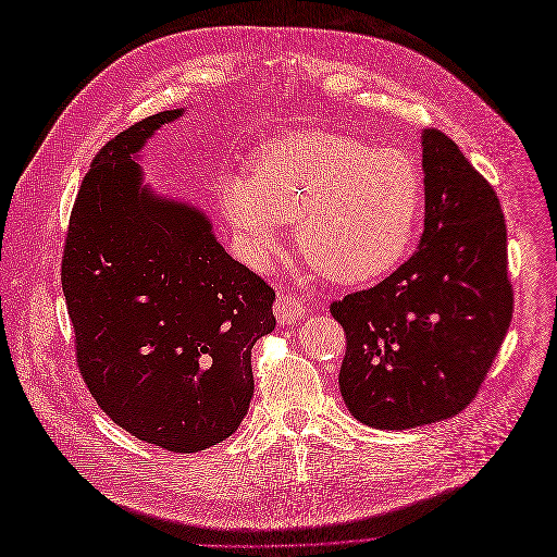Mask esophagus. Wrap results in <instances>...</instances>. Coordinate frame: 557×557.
Returning <instances> with one entry per match:
<instances>
[{
  "label": "esophagus",
  "instance_id": "esophagus-1",
  "mask_svg": "<svg viewBox=\"0 0 557 557\" xmlns=\"http://www.w3.org/2000/svg\"><path fill=\"white\" fill-rule=\"evenodd\" d=\"M305 313H307L305 305H301L299 299L290 297L288 293H278V297L274 301V315H276L278 323L295 325V323H299L301 318H305Z\"/></svg>",
  "mask_w": 557,
  "mask_h": 557
}]
</instances>
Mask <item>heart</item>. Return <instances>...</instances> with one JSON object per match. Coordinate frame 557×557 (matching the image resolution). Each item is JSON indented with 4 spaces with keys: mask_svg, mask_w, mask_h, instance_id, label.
<instances>
[{
    "mask_svg": "<svg viewBox=\"0 0 557 557\" xmlns=\"http://www.w3.org/2000/svg\"><path fill=\"white\" fill-rule=\"evenodd\" d=\"M223 209L256 258L278 223H295L299 256L327 281H376L407 258L425 209L418 162L344 132L301 129L267 141L252 174L223 178Z\"/></svg>",
    "mask_w": 557,
    "mask_h": 557,
    "instance_id": "b5f03b06",
    "label": "heart"
}]
</instances>
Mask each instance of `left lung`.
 Masks as SVG:
<instances>
[{"label":"left lung","mask_w":557,"mask_h":557,"mask_svg":"<svg viewBox=\"0 0 557 557\" xmlns=\"http://www.w3.org/2000/svg\"><path fill=\"white\" fill-rule=\"evenodd\" d=\"M425 230L369 290L332 301L346 332L339 391L352 418L411 430L460 413L507 336L513 290L499 199L462 150L425 129Z\"/></svg>","instance_id":"1"}]
</instances>
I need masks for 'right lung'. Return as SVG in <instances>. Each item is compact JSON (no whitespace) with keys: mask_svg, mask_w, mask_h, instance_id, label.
Here are the masks:
<instances>
[{"mask_svg":"<svg viewBox=\"0 0 557 557\" xmlns=\"http://www.w3.org/2000/svg\"><path fill=\"white\" fill-rule=\"evenodd\" d=\"M183 113L144 117L99 150L72 209L62 293L102 411L141 442L197 453L244 420L250 348L276 327V295L227 256L205 211L144 185L139 153Z\"/></svg>","mask_w":557,"mask_h":557,"instance_id":"1","label":"right lung"}]
</instances>
